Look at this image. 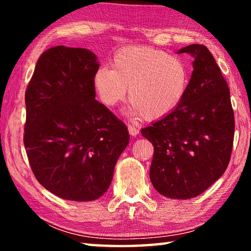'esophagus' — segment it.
<instances>
[{"instance_id":"34e87169","label":"esophagus","mask_w":251,"mask_h":251,"mask_svg":"<svg viewBox=\"0 0 251 251\" xmlns=\"http://www.w3.org/2000/svg\"><path fill=\"white\" fill-rule=\"evenodd\" d=\"M128 133H129L130 136H133V137H136V136L138 135L139 130H138L137 128H136V127L131 126V125H128Z\"/></svg>"}]
</instances>
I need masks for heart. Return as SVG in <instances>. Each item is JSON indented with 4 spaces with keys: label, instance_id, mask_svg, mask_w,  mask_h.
Here are the masks:
<instances>
[{
    "label": "heart",
    "instance_id": "heart-1",
    "mask_svg": "<svg viewBox=\"0 0 251 251\" xmlns=\"http://www.w3.org/2000/svg\"><path fill=\"white\" fill-rule=\"evenodd\" d=\"M188 83V69L180 58L145 46L121 50L112 70L103 67L93 76V87L105 106L122 101L128 88L126 113L135 118L147 115L148 120L171 114L184 99Z\"/></svg>",
    "mask_w": 251,
    "mask_h": 251
}]
</instances>
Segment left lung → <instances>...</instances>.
<instances>
[{
	"label": "left lung",
	"instance_id": "8db88e82",
	"mask_svg": "<svg viewBox=\"0 0 251 251\" xmlns=\"http://www.w3.org/2000/svg\"><path fill=\"white\" fill-rule=\"evenodd\" d=\"M177 53L194 57L186 94L171 114L143 128L154 146L150 177L160 195L189 199L222 177L230 160L235 118L227 82L206 46Z\"/></svg>",
	"mask_w": 251,
	"mask_h": 251
}]
</instances>
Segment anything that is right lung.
I'll return each instance as SVG.
<instances>
[{
    "mask_svg": "<svg viewBox=\"0 0 251 251\" xmlns=\"http://www.w3.org/2000/svg\"><path fill=\"white\" fill-rule=\"evenodd\" d=\"M99 67L90 50L55 46L40 56L25 93L29 165L44 188L67 201L103 196L129 143L126 125L95 100Z\"/></svg>",
    "mask_w": 251,
    "mask_h": 251,
    "instance_id": "right-lung-1",
    "label": "right lung"
}]
</instances>
